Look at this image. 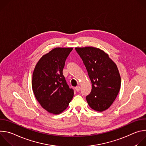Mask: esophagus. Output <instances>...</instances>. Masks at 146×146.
I'll use <instances>...</instances> for the list:
<instances>
[{
  "label": "esophagus",
  "instance_id": "esophagus-1",
  "mask_svg": "<svg viewBox=\"0 0 146 146\" xmlns=\"http://www.w3.org/2000/svg\"><path fill=\"white\" fill-rule=\"evenodd\" d=\"M76 90L77 92H78L80 90V86H77L76 87Z\"/></svg>",
  "mask_w": 146,
  "mask_h": 146
}]
</instances>
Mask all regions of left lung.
Wrapping results in <instances>:
<instances>
[{
    "instance_id": "left-lung-1",
    "label": "left lung",
    "mask_w": 146,
    "mask_h": 146,
    "mask_svg": "<svg viewBox=\"0 0 146 146\" xmlns=\"http://www.w3.org/2000/svg\"><path fill=\"white\" fill-rule=\"evenodd\" d=\"M82 59L92 83L86 96L88 105L98 111L107 110L115 100L121 87L117 66L108 54L92 47L75 48Z\"/></svg>"
}]
</instances>
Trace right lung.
Listing matches in <instances>:
<instances>
[{"instance_id": "add662e5", "label": "right lung", "mask_w": 146, "mask_h": 146, "mask_svg": "<svg viewBox=\"0 0 146 146\" xmlns=\"http://www.w3.org/2000/svg\"><path fill=\"white\" fill-rule=\"evenodd\" d=\"M73 48H55L37 63L32 76L34 95L43 108L58 114L72 100L74 90L70 88L63 75L66 59Z\"/></svg>"}]
</instances>
